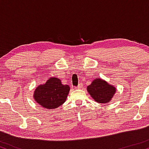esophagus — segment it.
Here are the masks:
<instances>
[{
	"instance_id": "34e87169",
	"label": "esophagus",
	"mask_w": 149,
	"mask_h": 149,
	"mask_svg": "<svg viewBox=\"0 0 149 149\" xmlns=\"http://www.w3.org/2000/svg\"><path fill=\"white\" fill-rule=\"evenodd\" d=\"M81 88H82V85L81 84H79V85H78V86L76 87V89H80Z\"/></svg>"
}]
</instances>
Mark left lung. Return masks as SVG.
Returning <instances> with one entry per match:
<instances>
[{"mask_svg": "<svg viewBox=\"0 0 149 149\" xmlns=\"http://www.w3.org/2000/svg\"><path fill=\"white\" fill-rule=\"evenodd\" d=\"M88 91L91 97L98 103H107L111 100L116 91V88L100 78L95 80L88 86Z\"/></svg>", "mask_w": 149, "mask_h": 149, "instance_id": "1", "label": "left lung"}]
</instances>
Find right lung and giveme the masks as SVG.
<instances>
[{"mask_svg": "<svg viewBox=\"0 0 149 149\" xmlns=\"http://www.w3.org/2000/svg\"><path fill=\"white\" fill-rule=\"evenodd\" d=\"M69 90V85H63L59 78H51L36 89L33 97L42 107L53 109L64 103Z\"/></svg>", "mask_w": 149, "mask_h": 149, "instance_id": "obj_1", "label": "right lung"}]
</instances>
